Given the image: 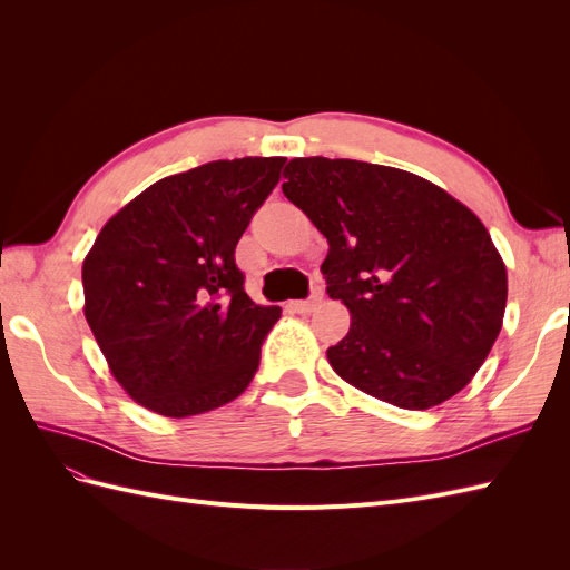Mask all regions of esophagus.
<instances>
[{
  "mask_svg": "<svg viewBox=\"0 0 570 570\" xmlns=\"http://www.w3.org/2000/svg\"><path fill=\"white\" fill-rule=\"evenodd\" d=\"M321 299H323V289H321V285H314L312 297L302 299V302H289L287 308H289V312H295V314H312L314 308L321 304Z\"/></svg>",
  "mask_w": 570,
  "mask_h": 570,
  "instance_id": "1",
  "label": "esophagus"
}]
</instances>
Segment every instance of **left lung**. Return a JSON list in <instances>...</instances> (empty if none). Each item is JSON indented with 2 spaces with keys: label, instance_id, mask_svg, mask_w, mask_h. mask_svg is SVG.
Here are the masks:
<instances>
[{
  "label": "left lung",
  "instance_id": "8db88e82",
  "mask_svg": "<svg viewBox=\"0 0 570 570\" xmlns=\"http://www.w3.org/2000/svg\"><path fill=\"white\" fill-rule=\"evenodd\" d=\"M283 193L325 235V289L352 325L333 371L371 396L423 411L471 383L502 331L507 266L480 218L409 170L306 157Z\"/></svg>",
  "mask_w": 570,
  "mask_h": 570
}]
</instances>
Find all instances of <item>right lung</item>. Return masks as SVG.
Masks as SVG:
<instances>
[{
	"label": "right lung",
	"mask_w": 570,
	"mask_h": 570,
	"mask_svg": "<svg viewBox=\"0 0 570 570\" xmlns=\"http://www.w3.org/2000/svg\"><path fill=\"white\" fill-rule=\"evenodd\" d=\"M283 166L245 157L168 176L97 235L82 262L85 318L137 404L197 416L252 383L281 306L249 299L235 247Z\"/></svg>",
	"instance_id": "obj_1"
}]
</instances>
